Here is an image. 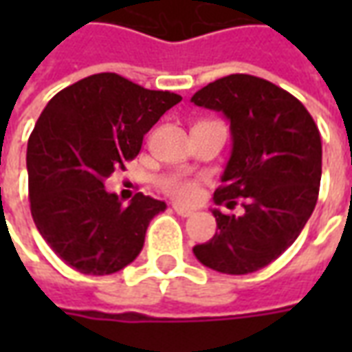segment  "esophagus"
<instances>
[{
  "instance_id": "34e87169",
  "label": "esophagus",
  "mask_w": 352,
  "mask_h": 352,
  "mask_svg": "<svg viewBox=\"0 0 352 352\" xmlns=\"http://www.w3.org/2000/svg\"><path fill=\"white\" fill-rule=\"evenodd\" d=\"M173 211H175L177 214H181V217H192V214H194V211H192V209H186V207H183V206H173Z\"/></svg>"
}]
</instances>
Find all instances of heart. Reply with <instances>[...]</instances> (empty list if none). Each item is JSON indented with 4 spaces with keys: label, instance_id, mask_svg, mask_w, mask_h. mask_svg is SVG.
Wrapping results in <instances>:
<instances>
[{
    "label": "heart",
    "instance_id": "obj_1",
    "mask_svg": "<svg viewBox=\"0 0 352 352\" xmlns=\"http://www.w3.org/2000/svg\"><path fill=\"white\" fill-rule=\"evenodd\" d=\"M162 192H166L171 198L179 201H194L198 198V183L192 179H184L181 175H166L160 179Z\"/></svg>",
    "mask_w": 352,
    "mask_h": 352
}]
</instances>
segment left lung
<instances>
[{
  "instance_id": "1",
  "label": "left lung",
  "mask_w": 352,
  "mask_h": 352,
  "mask_svg": "<svg viewBox=\"0 0 352 352\" xmlns=\"http://www.w3.org/2000/svg\"><path fill=\"white\" fill-rule=\"evenodd\" d=\"M192 103L230 120L232 154L214 204L232 207L245 198L241 217L213 209L219 232L192 251L214 272H258L294 243L317 206L322 173L317 124L292 94L245 73L209 82Z\"/></svg>"
}]
</instances>
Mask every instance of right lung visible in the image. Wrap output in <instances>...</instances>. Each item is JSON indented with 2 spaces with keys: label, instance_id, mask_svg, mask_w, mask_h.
Masks as SVG:
<instances>
[{
  "label": "right lung",
  "instance_id": "obj_1",
  "mask_svg": "<svg viewBox=\"0 0 352 352\" xmlns=\"http://www.w3.org/2000/svg\"><path fill=\"white\" fill-rule=\"evenodd\" d=\"M183 100L98 73L58 92L28 141L30 209L43 239L65 264L109 275L131 264L148 222L166 204L135 194L124 207L103 181L133 160L143 135Z\"/></svg>",
  "mask_w": 352,
  "mask_h": 352
}]
</instances>
